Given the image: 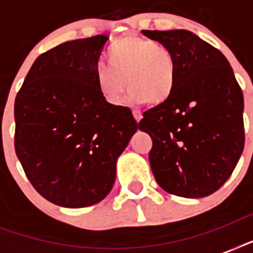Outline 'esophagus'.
<instances>
[{"instance_id":"34e87169","label":"esophagus","mask_w":253,"mask_h":253,"mask_svg":"<svg viewBox=\"0 0 253 253\" xmlns=\"http://www.w3.org/2000/svg\"><path fill=\"white\" fill-rule=\"evenodd\" d=\"M132 114H134V118H135V121H136V122H140V119L143 118V115H142V113H140V111H138V110H134L132 111Z\"/></svg>"}]
</instances>
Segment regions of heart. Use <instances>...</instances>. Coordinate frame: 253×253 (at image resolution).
Here are the masks:
<instances>
[{
    "label": "heart",
    "mask_w": 253,
    "mask_h": 253,
    "mask_svg": "<svg viewBox=\"0 0 253 253\" xmlns=\"http://www.w3.org/2000/svg\"><path fill=\"white\" fill-rule=\"evenodd\" d=\"M107 61L97 73L99 93L111 105H121L126 91L134 102L160 105L176 86V64L172 52L158 42L127 37L113 44Z\"/></svg>",
    "instance_id": "1"
}]
</instances>
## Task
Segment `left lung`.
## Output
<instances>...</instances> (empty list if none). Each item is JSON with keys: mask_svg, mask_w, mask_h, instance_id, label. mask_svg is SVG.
I'll list each match as a JSON object with an SVG mask.
<instances>
[{"mask_svg": "<svg viewBox=\"0 0 253 253\" xmlns=\"http://www.w3.org/2000/svg\"><path fill=\"white\" fill-rule=\"evenodd\" d=\"M176 64L170 98L146 111L139 130L150 134V164L166 192L202 198L231 176L244 148L243 93L219 49L188 30L151 31Z\"/></svg>", "mask_w": 253, "mask_h": 253, "instance_id": "left-lung-1", "label": "left lung"}]
</instances>
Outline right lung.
Instances as JSON below:
<instances>
[{"label":"right lung","mask_w":253,"mask_h":253,"mask_svg":"<svg viewBox=\"0 0 253 253\" xmlns=\"http://www.w3.org/2000/svg\"><path fill=\"white\" fill-rule=\"evenodd\" d=\"M109 37L65 42L34 61L14 103V146L26 176L63 208L98 204L110 193L117 160L139 128L128 107L97 86Z\"/></svg>","instance_id":"add662e5"}]
</instances>
